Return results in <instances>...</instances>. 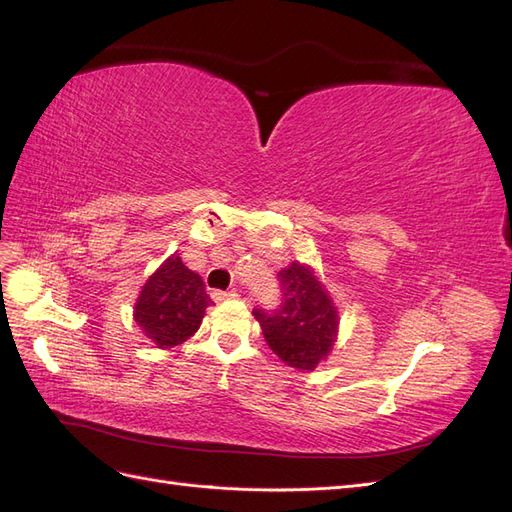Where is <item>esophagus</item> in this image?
<instances>
[{
  "mask_svg": "<svg viewBox=\"0 0 512 512\" xmlns=\"http://www.w3.org/2000/svg\"><path fill=\"white\" fill-rule=\"evenodd\" d=\"M239 299V294L235 290H215L213 292V301L224 303V301H235Z\"/></svg>",
  "mask_w": 512,
  "mask_h": 512,
  "instance_id": "obj_1",
  "label": "esophagus"
}]
</instances>
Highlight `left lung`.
Instances as JSON below:
<instances>
[{
	"mask_svg": "<svg viewBox=\"0 0 512 512\" xmlns=\"http://www.w3.org/2000/svg\"><path fill=\"white\" fill-rule=\"evenodd\" d=\"M277 277L284 292L282 307L275 312L254 309V318L269 348L288 367L314 371L318 363L327 361L337 342V305L318 273L299 260L290 262Z\"/></svg>",
	"mask_w": 512,
	"mask_h": 512,
	"instance_id": "left-lung-1",
	"label": "left lung"
}]
</instances>
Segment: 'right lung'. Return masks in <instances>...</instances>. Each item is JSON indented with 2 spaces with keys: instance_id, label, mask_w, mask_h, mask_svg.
Returning a JSON list of instances; mask_svg holds the SVG:
<instances>
[{
  "instance_id": "1",
  "label": "right lung",
  "mask_w": 512,
  "mask_h": 512,
  "mask_svg": "<svg viewBox=\"0 0 512 512\" xmlns=\"http://www.w3.org/2000/svg\"><path fill=\"white\" fill-rule=\"evenodd\" d=\"M209 305L205 282L185 267L175 252L149 275L138 292L134 322L153 346L168 350L188 342L200 329Z\"/></svg>"
}]
</instances>
